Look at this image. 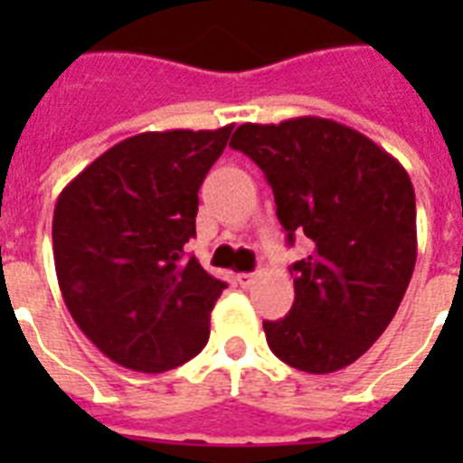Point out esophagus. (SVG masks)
Masks as SVG:
<instances>
[{"instance_id": "34e87169", "label": "esophagus", "mask_w": 463, "mask_h": 463, "mask_svg": "<svg viewBox=\"0 0 463 463\" xmlns=\"http://www.w3.org/2000/svg\"><path fill=\"white\" fill-rule=\"evenodd\" d=\"M254 279H257V274H238V276H235V281H238L242 288H250V286L254 283Z\"/></svg>"}]
</instances>
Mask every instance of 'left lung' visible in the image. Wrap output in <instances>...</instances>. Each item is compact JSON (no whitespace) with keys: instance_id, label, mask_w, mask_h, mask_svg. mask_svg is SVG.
I'll return each mask as SVG.
<instances>
[{"instance_id":"left-lung-1","label":"left lung","mask_w":463,"mask_h":463,"mask_svg":"<svg viewBox=\"0 0 463 463\" xmlns=\"http://www.w3.org/2000/svg\"><path fill=\"white\" fill-rule=\"evenodd\" d=\"M231 146L264 170L290 245L312 240L290 267L293 307L264 322L269 348L309 374L351 365L394 319L416 267L409 173L365 134L324 118L247 122Z\"/></svg>"}]
</instances>
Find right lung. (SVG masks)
<instances>
[{
	"label": "right lung",
	"mask_w": 463,
	"mask_h": 463,
	"mask_svg": "<svg viewBox=\"0 0 463 463\" xmlns=\"http://www.w3.org/2000/svg\"><path fill=\"white\" fill-rule=\"evenodd\" d=\"M231 132L137 134L61 189L52 218L61 298L118 365L165 373L209 341L211 309L228 286L184 245L196 235L199 187Z\"/></svg>",
	"instance_id": "right-lung-1"
}]
</instances>
